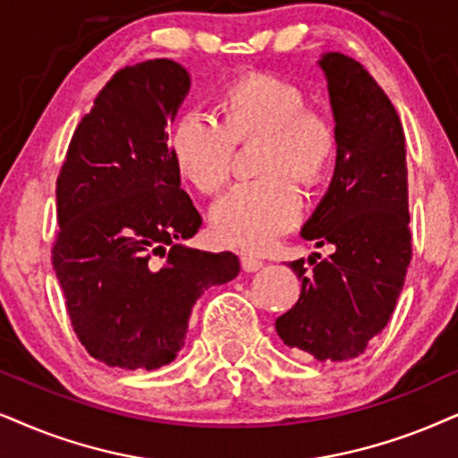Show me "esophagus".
<instances>
[{
	"mask_svg": "<svg viewBox=\"0 0 458 458\" xmlns=\"http://www.w3.org/2000/svg\"><path fill=\"white\" fill-rule=\"evenodd\" d=\"M241 266H242V270H247V272H256V270H259L264 266V262L262 259H258V258H253V256H241Z\"/></svg>",
	"mask_w": 458,
	"mask_h": 458,
	"instance_id": "34e87169",
	"label": "esophagus"
}]
</instances>
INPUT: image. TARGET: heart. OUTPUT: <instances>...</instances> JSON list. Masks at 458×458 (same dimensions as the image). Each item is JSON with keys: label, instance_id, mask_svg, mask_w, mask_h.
<instances>
[{"label": "heart", "instance_id": "1", "mask_svg": "<svg viewBox=\"0 0 458 458\" xmlns=\"http://www.w3.org/2000/svg\"><path fill=\"white\" fill-rule=\"evenodd\" d=\"M219 123L188 109L173 124L169 152L194 190L213 194L233 173L234 146L258 141L256 182L225 192L211 207V233L228 247L259 251L292 230L304 213L306 186H317L338 156V129L326 112L306 107L300 86L279 75H247L225 86Z\"/></svg>", "mask_w": 458, "mask_h": 458}]
</instances>
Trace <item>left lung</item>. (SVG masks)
<instances>
[{
  "label": "left lung",
  "instance_id": "left-lung-1",
  "mask_svg": "<svg viewBox=\"0 0 458 458\" xmlns=\"http://www.w3.org/2000/svg\"><path fill=\"white\" fill-rule=\"evenodd\" d=\"M338 129L334 182L302 228L334 245L327 259L289 262L302 281L298 302L275 321L292 349L319 361L361 355L389 323L412 259L406 137L389 97L351 56L321 59Z\"/></svg>",
  "mask_w": 458,
  "mask_h": 458
}]
</instances>
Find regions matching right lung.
Masks as SVG:
<instances>
[{"label": "right lung", "instance_id": "obj_1", "mask_svg": "<svg viewBox=\"0 0 458 458\" xmlns=\"http://www.w3.org/2000/svg\"><path fill=\"white\" fill-rule=\"evenodd\" d=\"M188 89V72L169 59L115 72L56 177L52 266L75 335L109 368L171 363L200 293L241 270L233 251L175 242L202 224L179 188L166 132Z\"/></svg>", "mask_w": 458, "mask_h": 458}]
</instances>
